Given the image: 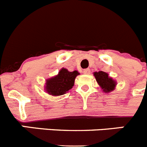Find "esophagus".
Returning a JSON list of instances; mask_svg holds the SVG:
<instances>
[{
    "label": "esophagus",
    "mask_w": 147,
    "mask_h": 147,
    "mask_svg": "<svg viewBox=\"0 0 147 147\" xmlns=\"http://www.w3.org/2000/svg\"><path fill=\"white\" fill-rule=\"evenodd\" d=\"M83 73H84L85 74L88 75L90 74V70L89 68H87V69H85L84 71H83Z\"/></svg>",
    "instance_id": "34e87169"
}]
</instances>
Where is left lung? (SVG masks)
<instances>
[{
    "mask_svg": "<svg viewBox=\"0 0 147 147\" xmlns=\"http://www.w3.org/2000/svg\"><path fill=\"white\" fill-rule=\"evenodd\" d=\"M93 76H95L98 85L102 88L104 93H110L115 90V86L117 85L116 81L112 77L109 76L107 73L104 71H96L93 73Z\"/></svg>",
    "mask_w": 147,
    "mask_h": 147,
    "instance_id": "left-lung-1",
    "label": "left lung"
}]
</instances>
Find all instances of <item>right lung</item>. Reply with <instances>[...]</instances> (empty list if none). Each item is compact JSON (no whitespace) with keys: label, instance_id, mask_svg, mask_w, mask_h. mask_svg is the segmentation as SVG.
Masks as SVG:
<instances>
[{"label":"right lung","instance_id":"1","mask_svg":"<svg viewBox=\"0 0 147 147\" xmlns=\"http://www.w3.org/2000/svg\"><path fill=\"white\" fill-rule=\"evenodd\" d=\"M80 73L77 71L72 72L62 67L57 75L45 80V91L49 95L57 96L65 94L74 85L75 79Z\"/></svg>","mask_w":147,"mask_h":147}]
</instances>
